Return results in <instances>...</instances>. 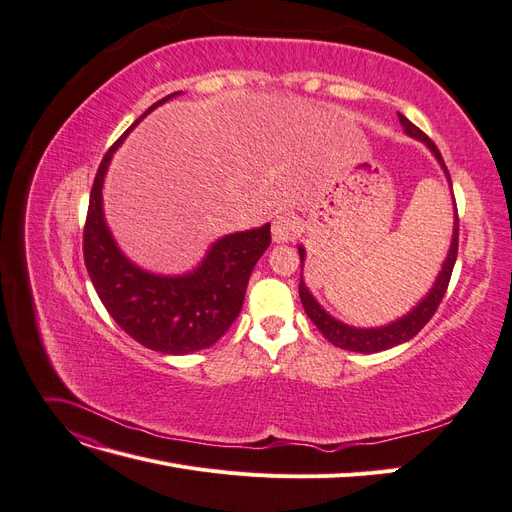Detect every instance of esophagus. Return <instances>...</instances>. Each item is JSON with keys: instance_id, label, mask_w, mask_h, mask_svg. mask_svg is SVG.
Masks as SVG:
<instances>
[{"instance_id": "obj_1", "label": "esophagus", "mask_w": 512, "mask_h": 512, "mask_svg": "<svg viewBox=\"0 0 512 512\" xmlns=\"http://www.w3.org/2000/svg\"><path fill=\"white\" fill-rule=\"evenodd\" d=\"M297 224L290 218L288 213L277 215L273 220V228H271V235L275 243H290L294 237H297Z\"/></svg>"}]
</instances>
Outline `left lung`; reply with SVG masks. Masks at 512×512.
<instances>
[{
    "label": "left lung",
    "mask_w": 512,
    "mask_h": 512,
    "mask_svg": "<svg viewBox=\"0 0 512 512\" xmlns=\"http://www.w3.org/2000/svg\"><path fill=\"white\" fill-rule=\"evenodd\" d=\"M399 123L404 126V132L416 141H421L423 145H427V149L433 153V158L438 160V164L442 166L444 175L451 183V175H448L446 164L440 156L438 147L433 145L429 138L418 130L412 121H408L404 115L399 113ZM453 188V185H451ZM455 203V200H453ZM457 243H459V218H457V207H455V222H453V239H451V247H448V254L442 262V269L436 277V282L429 288V292L425 297L418 301L406 316H401L389 324H384V327H371V329H361V327H350V324L342 322L333 318L327 309H324L316 299L314 294L309 292V288L303 282V260H305V247L299 245V256H301V284H299V297L303 303L305 314L309 316L316 324V329L329 339V342L337 348H344L350 352H363V354H371V352H382V350H389L393 346H399L412 339L418 331H421L425 324L431 320V316L436 314V309L444 297V292L448 288V282H451V273L455 267V260H457Z\"/></svg>",
    "instance_id": "obj_1"
}]
</instances>
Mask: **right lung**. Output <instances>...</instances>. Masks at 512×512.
<instances>
[{
    "label": "right lung",
    "instance_id": "add662e5",
    "mask_svg": "<svg viewBox=\"0 0 512 512\" xmlns=\"http://www.w3.org/2000/svg\"><path fill=\"white\" fill-rule=\"evenodd\" d=\"M179 94L153 104L128 132L153 108ZM128 132L106 151L91 188L83 232L85 267L106 312L138 344L164 354L198 352L218 342L237 320L250 275L271 243V224L220 237L183 275H160L134 265L119 250L102 209L108 164Z\"/></svg>",
    "mask_w": 512,
    "mask_h": 512
}]
</instances>
